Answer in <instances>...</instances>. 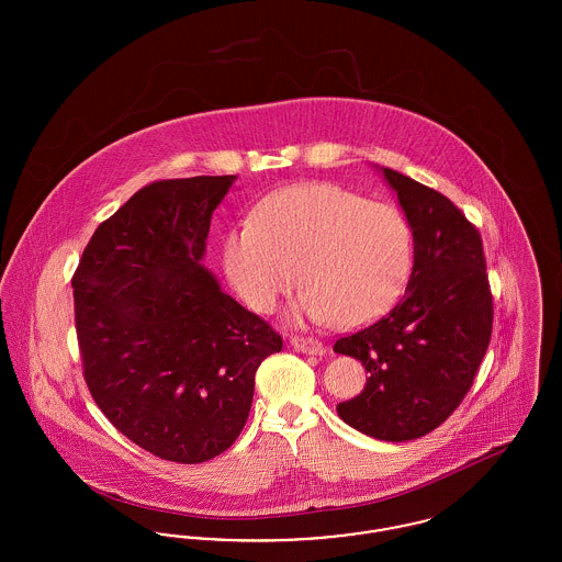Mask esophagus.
Returning <instances> with one entry per match:
<instances>
[{"label":"esophagus","mask_w":562,"mask_h":562,"mask_svg":"<svg viewBox=\"0 0 562 562\" xmlns=\"http://www.w3.org/2000/svg\"><path fill=\"white\" fill-rule=\"evenodd\" d=\"M291 346L301 353H310V356H322L326 348L324 344L318 339H312V337H293L291 339Z\"/></svg>","instance_id":"obj_1"}]
</instances>
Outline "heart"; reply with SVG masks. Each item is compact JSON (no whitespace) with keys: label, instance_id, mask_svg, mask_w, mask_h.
<instances>
[{"label":"heart","instance_id":"obj_1","mask_svg":"<svg viewBox=\"0 0 562 562\" xmlns=\"http://www.w3.org/2000/svg\"><path fill=\"white\" fill-rule=\"evenodd\" d=\"M413 268V232L390 204L330 183L268 195L223 240V269L246 305L268 314L296 282L293 321L360 326L385 314Z\"/></svg>","mask_w":562,"mask_h":562}]
</instances>
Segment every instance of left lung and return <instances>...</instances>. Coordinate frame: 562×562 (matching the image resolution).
Returning <instances> with one entry per match:
<instances>
[{
	"label": "left lung",
	"mask_w": 562,
	"mask_h": 562,
	"mask_svg": "<svg viewBox=\"0 0 562 562\" xmlns=\"http://www.w3.org/2000/svg\"><path fill=\"white\" fill-rule=\"evenodd\" d=\"M374 168L411 225L413 271L390 314L335 344L369 373L362 394L337 413L371 438L404 442L438 428L472 387L491 341L493 296L481 234L465 214L436 189Z\"/></svg>",
	"instance_id": "1"
}]
</instances>
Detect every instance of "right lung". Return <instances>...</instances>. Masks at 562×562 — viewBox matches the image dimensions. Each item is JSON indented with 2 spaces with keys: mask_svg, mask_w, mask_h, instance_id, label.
<instances>
[{
  "mask_svg": "<svg viewBox=\"0 0 562 562\" xmlns=\"http://www.w3.org/2000/svg\"><path fill=\"white\" fill-rule=\"evenodd\" d=\"M234 181L138 189L97 227L71 280L92 398L134 445L177 463L234 445L259 364L282 349L268 322L202 266L214 209Z\"/></svg>",
  "mask_w": 562,
  "mask_h": 562,
  "instance_id": "1",
  "label": "right lung"
}]
</instances>
